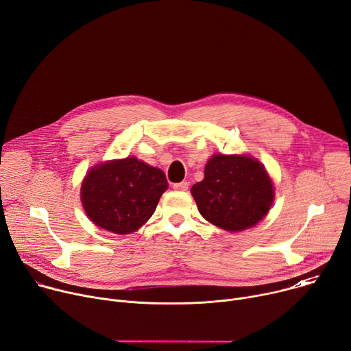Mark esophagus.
I'll return each instance as SVG.
<instances>
[{"label":"esophagus","instance_id":"1","mask_svg":"<svg viewBox=\"0 0 351 351\" xmlns=\"http://www.w3.org/2000/svg\"><path fill=\"white\" fill-rule=\"evenodd\" d=\"M173 188L177 191H186L188 190V182L186 181H181V182H176L173 184Z\"/></svg>","mask_w":351,"mask_h":351}]
</instances>
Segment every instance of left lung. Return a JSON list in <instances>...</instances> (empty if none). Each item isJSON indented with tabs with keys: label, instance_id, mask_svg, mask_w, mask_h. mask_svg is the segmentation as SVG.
Instances as JSON below:
<instances>
[{
	"label": "left lung",
	"instance_id": "1",
	"mask_svg": "<svg viewBox=\"0 0 351 351\" xmlns=\"http://www.w3.org/2000/svg\"><path fill=\"white\" fill-rule=\"evenodd\" d=\"M191 194L199 213L212 225L241 232L257 225L274 201V185L264 166L246 154H213L204 180Z\"/></svg>",
	"mask_w": 351,
	"mask_h": 351
}]
</instances>
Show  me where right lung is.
I'll return each instance as SVG.
<instances>
[{
  "label": "right lung",
  "mask_w": 351,
  "mask_h": 351,
  "mask_svg": "<svg viewBox=\"0 0 351 351\" xmlns=\"http://www.w3.org/2000/svg\"><path fill=\"white\" fill-rule=\"evenodd\" d=\"M167 186L163 171L136 157L110 160L87 173L82 202L98 228L129 234L149 221Z\"/></svg>",
  "instance_id": "right-lung-1"
}]
</instances>
